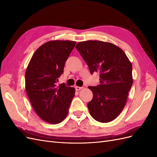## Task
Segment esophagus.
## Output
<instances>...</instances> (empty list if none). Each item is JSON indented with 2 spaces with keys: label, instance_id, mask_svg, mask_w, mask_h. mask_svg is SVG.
Listing matches in <instances>:
<instances>
[{
  "label": "esophagus",
  "instance_id": "1",
  "mask_svg": "<svg viewBox=\"0 0 157 157\" xmlns=\"http://www.w3.org/2000/svg\"><path fill=\"white\" fill-rule=\"evenodd\" d=\"M82 88V87H79V86H75V90H77V91H79Z\"/></svg>",
  "mask_w": 157,
  "mask_h": 157
}]
</instances>
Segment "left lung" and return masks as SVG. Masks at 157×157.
Here are the masks:
<instances>
[{
    "label": "left lung",
    "instance_id": "left-lung-1",
    "mask_svg": "<svg viewBox=\"0 0 157 157\" xmlns=\"http://www.w3.org/2000/svg\"><path fill=\"white\" fill-rule=\"evenodd\" d=\"M76 48L90 73H99V84L88 86L93 93L88 103L90 115L98 122H111L120 115L126 103L133 84L132 63L122 49L110 42H80Z\"/></svg>",
    "mask_w": 157,
    "mask_h": 157
}]
</instances>
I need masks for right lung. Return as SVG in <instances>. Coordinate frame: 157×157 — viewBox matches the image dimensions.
<instances>
[{
	"label": "right lung",
	"instance_id": "1",
	"mask_svg": "<svg viewBox=\"0 0 157 157\" xmlns=\"http://www.w3.org/2000/svg\"><path fill=\"white\" fill-rule=\"evenodd\" d=\"M76 42L52 40L33 55L25 71V89L39 117L50 124H58L67 115L75 88L57 84Z\"/></svg>",
	"mask_w": 157,
	"mask_h": 157
}]
</instances>
